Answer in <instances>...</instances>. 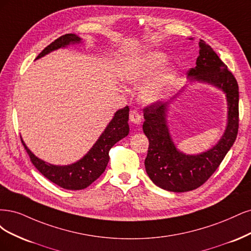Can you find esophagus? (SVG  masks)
Here are the masks:
<instances>
[{"mask_svg": "<svg viewBox=\"0 0 251 251\" xmlns=\"http://www.w3.org/2000/svg\"><path fill=\"white\" fill-rule=\"evenodd\" d=\"M141 119L142 118L140 114L136 110H131L130 114H129V120H130V122L133 124H136V125L141 124Z\"/></svg>", "mask_w": 251, "mask_h": 251, "instance_id": "34e87169", "label": "esophagus"}]
</instances>
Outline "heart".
<instances>
[{"label": "heart", "instance_id": "1", "mask_svg": "<svg viewBox=\"0 0 251 251\" xmlns=\"http://www.w3.org/2000/svg\"><path fill=\"white\" fill-rule=\"evenodd\" d=\"M166 60V55L160 52L143 53L128 59L119 70V76L126 83L139 85L163 66ZM172 69L165 68L152 76L142 86L140 99L145 103H152L158 100L172 79Z\"/></svg>", "mask_w": 251, "mask_h": 251}]
</instances>
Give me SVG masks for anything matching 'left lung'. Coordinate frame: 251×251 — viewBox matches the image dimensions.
Here are the masks:
<instances>
[{
	"label": "left lung",
	"instance_id": "left-lung-1",
	"mask_svg": "<svg viewBox=\"0 0 251 251\" xmlns=\"http://www.w3.org/2000/svg\"><path fill=\"white\" fill-rule=\"evenodd\" d=\"M199 48L196 67L189 70L188 78L191 81L212 84L225 93L228 105L227 126L220 141L213 148L200 154L188 155L175 147L169 132L167 112L171 101H157L144 108L143 130L149 140L145 168L150 179L157 187L170 192H188L203 184L220 166L238 134L237 80L211 46L200 39Z\"/></svg>",
	"mask_w": 251,
	"mask_h": 251
}]
</instances>
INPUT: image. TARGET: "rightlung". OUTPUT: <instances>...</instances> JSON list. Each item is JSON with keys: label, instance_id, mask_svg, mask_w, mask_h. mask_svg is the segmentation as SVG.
I'll return each instance as SVG.
<instances>
[{"label": "right lung", "instance_id": "obj_1", "mask_svg": "<svg viewBox=\"0 0 251 251\" xmlns=\"http://www.w3.org/2000/svg\"><path fill=\"white\" fill-rule=\"evenodd\" d=\"M81 43V38L76 34H66L55 39L38 54L36 59L60 48L71 44ZM129 107L119 109L100 137L86 154L76 163L68 166H55L36 157L22 140L31 163L46 178L60 188L67 190H82L91 185L105 171L109 161V150L116 143L124 139L129 133Z\"/></svg>", "mask_w": 251, "mask_h": 251}]
</instances>
